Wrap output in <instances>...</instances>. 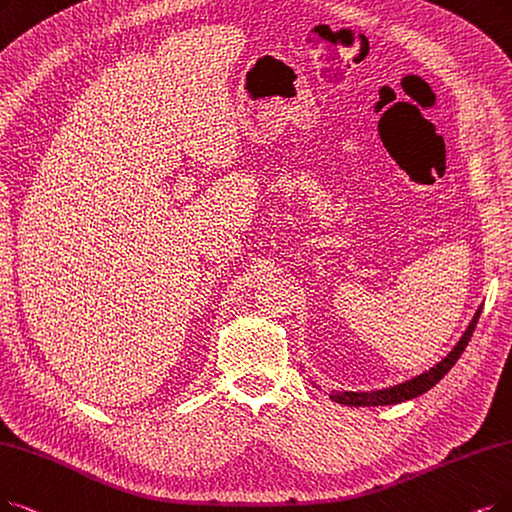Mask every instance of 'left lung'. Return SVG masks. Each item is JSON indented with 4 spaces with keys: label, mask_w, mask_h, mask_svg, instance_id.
<instances>
[{
    "label": "left lung",
    "mask_w": 512,
    "mask_h": 512,
    "mask_svg": "<svg viewBox=\"0 0 512 512\" xmlns=\"http://www.w3.org/2000/svg\"><path fill=\"white\" fill-rule=\"evenodd\" d=\"M481 309L483 306H479L473 321L468 323L466 332L462 334V338L458 340V344L454 346L452 351H449V355L445 359H441L435 367H431V370L407 380V382H401L397 386H391V388H382V391H370V393H353V391H338V393H332V401L336 403H342V405H351V407H374V405H393V403H401V401H407V399H414V397H420L422 393H426L428 388H433L452 367L456 365V361L460 359V355L464 353V349L468 346V340L470 336H473L475 327H477V321H479V315H481Z\"/></svg>",
    "instance_id": "1"
}]
</instances>
